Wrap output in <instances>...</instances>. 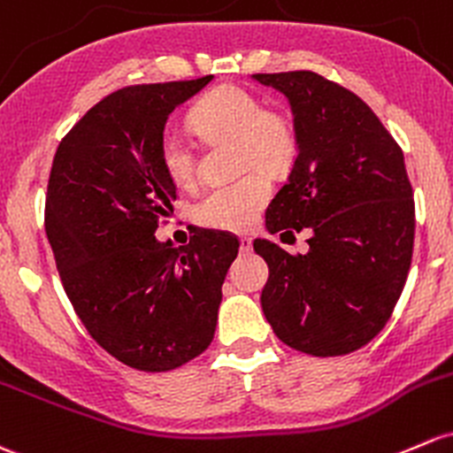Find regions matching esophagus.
I'll use <instances>...</instances> for the list:
<instances>
[{"mask_svg":"<svg viewBox=\"0 0 453 453\" xmlns=\"http://www.w3.org/2000/svg\"><path fill=\"white\" fill-rule=\"evenodd\" d=\"M251 245H254V241H251V236H241V250L242 251H250Z\"/></svg>","mask_w":453,"mask_h":453,"instance_id":"1","label":"esophagus"}]
</instances>
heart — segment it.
<instances>
[{"label": "heart", "mask_w": 453, "mask_h": 453, "mask_svg": "<svg viewBox=\"0 0 453 453\" xmlns=\"http://www.w3.org/2000/svg\"><path fill=\"white\" fill-rule=\"evenodd\" d=\"M188 126L208 147H234L236 182L208 190L193 208L199 226L242 232L271 197L269 175L288 169L297 151V134L287 114L265 108L260 97L241 87H217L188 112ZM160 165L175 187L193 190L199 182V154L184 136H163Z\"/></svg>", "instance_id": "b5f03b06"}]
</instances>
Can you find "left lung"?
I'll use <instances>...</instances> for the list:
<instances>
[{
  "label": "left lung",
  "instance_id": "8db88e82",
  "mask_svg": "<svg viewBox=\"0 0 453 453\" xmlns=\"http://www.w3.org/2000/svg\"><path fill=\"white\" fill-rule=\"evenodd\" d=\"M251 78L287 95L297 134L288 180L266 208V230L312 232L306 254L254 242L269 265L263 312L293 349L349 354L387 326L411 271L415 199L403 151L358 95L323 75Z\"/></svg>",
  "mask_w": 453,
  "mask_h": 453
}]
</instances>
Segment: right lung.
I'll use <instances>...</instances> for the list:
<instances>
[{
  "instance_id": "right-lung-1",
  "label": "right lung",
  "mask_w": 453,
  "mask_h": 453,
  "mask_svg": "<svg viewBox=\"0 0 453 453\" xmlns=\"http://www.w3.org/2000/svg\"><path fill=\"white\" fill-rule=\"evenodd\" d=\"M211 80L114 90L66 132L47 182L45 232L71 306L99 347L147 373L208 349L239 254L226 232L182 247L154 236L178 199L158 158L166 117Z\"/></svg>"
}]
</instances>
